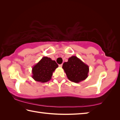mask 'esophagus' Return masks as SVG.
Segmentation results:
<instances>
[{"label": "esophagus", "mask_w": 120, "mask_h": 120, "mask_svg": "<svg viewBox=\"0 0 120 120\" xmlns=\"http://www.w3.org/2000/svg\"><path fill=\"white\" fill-rule=\"evenodd\" d=\"M59 66L60 67H61L62 66V64H59Z\"/></svg>", "instance_id": "esophagus-1"}]
</instances>
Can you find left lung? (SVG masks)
Here are the masks:
<instances>
[{"mask_svg": "<svg viewBox=\"0 0 120 120\" xmlns=\"http://www.w3.org/2000/svg\"><path fill=\"white\" fill-rule=\"evenodd\" d=\"M68 78L74 82H79L88 77V66L76 56L69 58L68 62L64 63L62 66Z\"/></svg>", "mask_w": 120, "mask_h": 120, "instance_id": "1", "label": "left lung"}]
</instances>
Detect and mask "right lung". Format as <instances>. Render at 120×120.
I'll return each mask as SVG.
<instances>
[{
    "label": "right lung",
    "instance_id": "1",
    "mask_svg": "<svg viewBox=\"0 0 120 120\" xmlns=\"http://www.w3.org/2000/svg\"><path fill=\"white\" fill-rule=\"evenodd\" d=\"M58 67L55 61L44 56L32 69V77L37 82H47L51 79L53 72Z\"/></svg>",
    "mask_w": 120,
    "mask_h": 120
}]
</instances>
